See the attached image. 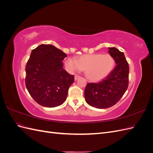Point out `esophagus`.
<instances>
[{
    "mask_svg": "<svg viewBox=\"0 0 153 153\" xmlns=\"http://www.w3.org/2000/svg\"><path fill=\"white\" fill-rule=\"evenodd\" d=\"M80 76H79V75H75V80H77L78 78H79Z\"/></svg>",
    "mask_w": 153,
    "mask_h": 153,
    "instance_id": "34e87169",
    "label": "esophagus"
}]
</instances>
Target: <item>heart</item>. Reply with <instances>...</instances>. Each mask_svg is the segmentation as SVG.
<instances>
[{
    "instance_id": "heart-1",
    "label": "heart",
    "mask_w": 153,
    "mask_h": 153,
    "mask_svg": "<svg viewBox=\"0 0 153 153\" xmlns=\"http://www.w3.org/2000/svg\"><path fill=\"white\" fill-rule=\"evenodd\" d=\"M65 66L69 72L84 69L86 76L92 81H99L107 76L115 66V59L109 53L83 55L79 58L68 57Z\"/></svg>"
}]
</instances>
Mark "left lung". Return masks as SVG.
Returning a JSON list of instances; mask_svg holds the SVG:
<instances>
[{
    "mask_svg": "<svg viewBox=\"0 0 153 153\" xmlns=\"http://www.w3.org/2000/svg\"><path fill=\"white\" fill-rule=\"evenodd\" d=\"M116 66L105 80L89 83L84 96L86 102L97 108H107L116 104L126 91L129 84V65L123 52L115 47L108 48Z\"/></svg>",
    "mask_w": 153,
    "mask_h": 153,
    "instance_id": "1",
    "label": "left lung"
}]
</instances>
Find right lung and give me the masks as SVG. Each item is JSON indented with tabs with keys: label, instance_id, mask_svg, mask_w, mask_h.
I'll use <instances>...</instances> for the list:
<instances>
[{
	"label": "right lung",
	"instance_id": "add662e5",
	"mask_svg": "<svg viewBox=\"0 0 153 153\" xmlns=\"http://www.w3.org/2000/svg\"><path fill=\"white\" fill-rule=\"evenodd\" d=\"M65 53L52 45H41L32 50L25 67V85L35 101L52 108L66 101L74 75L63 69Z\"/></svg>",
	"mask_w": 153,
	"mask_h": 153
}]
</instances>
